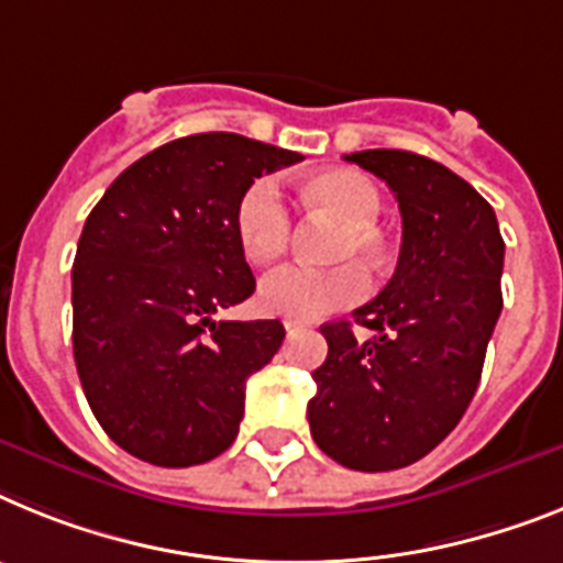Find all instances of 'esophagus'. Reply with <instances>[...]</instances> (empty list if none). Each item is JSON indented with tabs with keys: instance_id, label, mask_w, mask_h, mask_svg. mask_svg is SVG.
<instances>
[{
	"instance_id": "34e87169",
	"label": "esophagus",
	"mask_w": 563,
	"mask_h": 563,
	"mask_svg": "<svg viewBox=\"0 0 563 563\" xmlns=\"http://www.w3.org/2000/svg\"><path fill=\"white\" fill-rule=\"evenodd\" d=\"M283 329H286V331L300 329V320H288V317H286V320H283Z\"/></svg>"
}]
</instances>
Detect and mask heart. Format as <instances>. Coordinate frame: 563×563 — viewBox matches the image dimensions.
<instances>
[{
  "label": "heart",
  "instance_id": "1",
  "mask_svg": "<svg viewBox=\"0 0 563 563\" xmlns=\"http://www.w3.org/2000/svg\"><path fill=\"white\" fill-rule=\"evenodd\" d=\"M302 198L309 207L325 209L340 218L342 232L334 243V257H363L368 266H383L388 241L376 218L383 212V195L374 180L354 169H325L302 184ZM234 238L249 263H272L280 257L291 238V209L275 178H257L234 207ZM368 295V275L356 261L329 268L288 266L268 272L257 286V306L266 314L288 320H317L349 309Z\"/></svg>",
  "mask_w": 563,
  "mask_h": 563
}]
</instances>
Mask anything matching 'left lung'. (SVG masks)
<instances>
[{"instance_id": "obj_1", "label": "left lung", "mask_w": 563, "mask_h": 563, "mask_svg": "<svg viewBox=\"0 0 563 563\" xmlns=\"http://www.w3.org/2000/svg\"><path fill=\"white\" fill-rule=\"evenodd\" d=\"M383 178L402 212V249L388 286L354 322L320 325L309 424L317 448L351 471H397L428 456L478 388L501 314L505 241L493 207L448 166L405 150L345 155Z\"/></svg>"}]
</instances>
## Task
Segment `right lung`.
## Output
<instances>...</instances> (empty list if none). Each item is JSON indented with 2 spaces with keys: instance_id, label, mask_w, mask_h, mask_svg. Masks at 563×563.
Wrapping results in <instances>:
<instances>
[{
  "instance_id": "1",
  "label": "right lung",
  "mask_w": 563,
  "mask_h": 563,
  "mask_svg": "<svg viewBox=\"0 0 563 563\" xmlns=\"http://www.w3.org/2000/svg\"><path fill=\"white\" fill-rule=\"evenodd\" d=\"M300 153L198 133L126 166L87 218L73 263V356L112 442L158 467L221 456L246 379L283 345L280 320H212L254 291L234 207Z\"/></svg>"
}]
</instances>
